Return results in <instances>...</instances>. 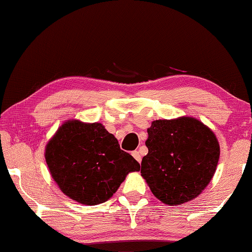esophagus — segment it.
<instances>
[{"label":"esophagus","instance_id":"esophagus-1","mask_svg":"<svg viewBox=\"0 0 252 252\" xmlns=\"http://www.w3.org/2000/svg\"><path fill=\"white\" fill-rule=\"evenodd\" d=\"M132 155H133V158L136 159V161H138L139 163L141 162V155H140V153L138 152V150H135V152H133L132 153Z\"/></svg>","mask_w":252,"mask_h":252}]
</instances>
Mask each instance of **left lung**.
Listing matches in <instances>:
<instances>
[{"mask_svg":"<svg viewBox=\"0 0 252 252\" xmlns=\"http://www.w3.org/2000/svg\"><path fill=\"white\" fill-rule=\"evenodd\" d=\"M148 154L141 176L163 204L176 206L197 198L210 184L220 158V145L197 118L154 120L147 129Z\"/></svg>","mask_w":252,"mask_h":252,"instance_id":"left-lung-1","label":"left lung"}]
</instances>
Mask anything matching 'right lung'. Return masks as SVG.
I'll use <instances>...</instances> for the list:
<instances>
[{
    "mask_svg": "<svg viewBox=\"0 0 252 252\" xmlns=\"http://www.w3.org/2000/svg\"><path fill=\"white\" fill-rule=\"evenodd\" d=\"M45 159L59 189L88 206L109 200L129 172L140 170L102 124L78 119L59 127L45 147Z\"/></svg>",
    "mask_w": 252,
    "mask_h": 252,
    "instance_id": "obj_1",
    "label": "right lung"
}]
</instances>
